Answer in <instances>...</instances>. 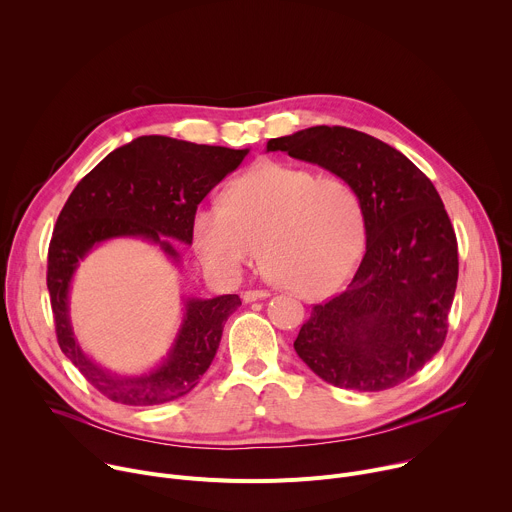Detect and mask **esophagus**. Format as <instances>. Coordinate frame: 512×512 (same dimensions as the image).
Returning <instances> with one entry per match:
<instances>
[{"instance_id": "esophagus-1", "label": "esophagus", "mask_w": 512, "mask_h": 512, "mask_svg": "<svg viewBox=\"0 0 512 512\" xmlns=\"http://www.w3.org/2000/svg\"><path fill=\"white\" fill-rule=\"evenodd\" d=\"M269 296L271 294H269L267 289H249V291H245V294H243V302L251 304V302H257V300H265Z\"/></svg>"}]
</instances>
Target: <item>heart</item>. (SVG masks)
Instances as JSON below:
<instances>
[{"instance_id": "b5f03b06", "label": "heart", "mask_w": 512, "mask_h": 512, "mask_svg": "<svg viewBox=\"0 0 512 512\" xmlns=\"http://www.w3.org/2000/svg\"><path fill=\"white\" fill-rule=\"evenodd\" d=\"M194 239L214 273H239L263 247V265L281 287L320 298L360 261L367 212L342 176L263 162L229 186L225 202L198 208Z\"/></svg>"}]
</instances>
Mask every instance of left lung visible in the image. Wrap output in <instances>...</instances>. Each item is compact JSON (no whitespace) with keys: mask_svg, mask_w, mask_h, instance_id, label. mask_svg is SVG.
Instances as JSON below:
<instances>
[{"mask_svg":"<svg viewBox=\"0 0 512 512\" xmlns=\"http://www.w3.org/2000/svg\"><path fill=\"white\" fill-rule=\"evenodd\" d=\"M267 152L346 178L367 212V251L340 296L314 306L294 348L326 383L385 391L442 348L458 283V243L431 180L385 141L316 125Z\"/></svg>","mask_w":512,"mask_h":512,"instance_id":"8db88e82","label":"left lung"}]
</instances>
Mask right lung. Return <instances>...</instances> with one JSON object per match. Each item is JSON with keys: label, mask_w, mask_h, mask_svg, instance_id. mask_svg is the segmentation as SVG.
<instances>
[{"label": "right lung", "mask_w": 512, "mask_h": 512, "mask_svg": "<svg viewBox=\"0 0 512 512\" xmlns=\"http://www.w3.org/2000/svg\"><path fill=\"white\" fill-rule=\"evenodd\" d=\"M249 148L198 145L166 135H141L113 150L68 196L48 247V291L62 352L105 397L123 405H160L190 393L221 344L237 294L184 296L182 324L158 367L119 375L97 364L79 344L70 322V285L81 261L113 239L156 245L180 267L178 243L192 245L194 214L202 198L235 172Z\"/></svg>", "instance_id": "1"}]
</instances>
